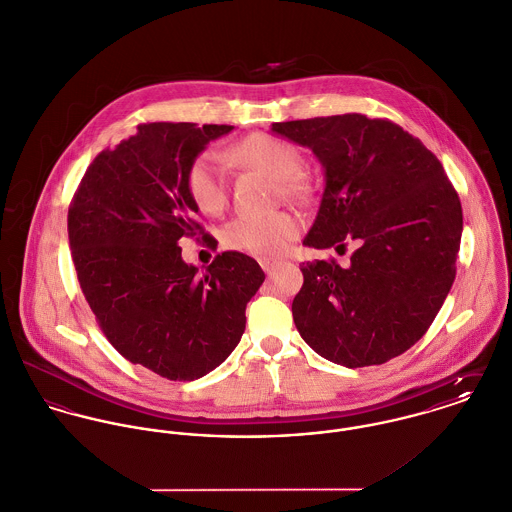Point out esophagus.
Segmentation results:
<instances>
[{"label": "esophagus", "mask_w": 512, "mask_h": 512, "mask_svg": "<svg viewBox=\"0 0 512 512\" xmlns=\"http://www.w3.org/2000/svg\"><path fill=\"white\" fill-rule=\"evenodd\" d=\"M259 263H261V267H263V271L267 273V275H271L283 261L281 259H273V257H261L259 259Z\"/></svg>", "instance_id": "esophagus-1"}]
</instances>
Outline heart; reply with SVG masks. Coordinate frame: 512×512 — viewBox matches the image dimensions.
Instances as JSON below:
<instances>
[{
  "instance_id": "b5f03b06",
  "label": "heart",
  "mask_w": 512,
  "mask_h": 512,
  "mask_svg": "<svg viewBox=\"0 0 512 512\" xmlns=\"http://www.w3.org/2000/svg\"><path fill=\"white\" fill-rule=\"evenodd\" d=\"M233 157L243 165L281 180L284 192L300 190V151L273 135L253 133L233 147ZM186 188L194 204L204 214H218L226 204V167L218 153H200L186 172ZM300 222L292 214H241L229 222L226 239L231 247L255 255H279L298 235Z\"/></svg>"
}]
</instances>
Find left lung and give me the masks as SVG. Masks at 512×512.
I'll return each instance as SVG.
<instances>
[{"instance_id":"8db88e82","label":"left lung","mask_w":512,"mask_h":512,"mask_svg":"<svg viewBox=\"0 0 512 512\" xmlns=\"http://www.w3.org/2000/svg\"><path fill=\"white\" fill-rule=\"evenodd\" d=\"M324 169V194L306 247L338 253L357 241L349 267L308 261L292 300L302 340L343 367L381 365L420 340L455 279L463 216L442 163L389 119L343 114L273 123Z\"/></svg>"}]
</instances>
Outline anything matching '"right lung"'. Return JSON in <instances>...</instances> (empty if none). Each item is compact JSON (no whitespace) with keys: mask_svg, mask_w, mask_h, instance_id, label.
I'll use <instances>...</instances> for the list:
<instances>
[{"mask_svg":"<svg viewBox=\"0 0 512 512\" xmlns=\"http://www.w3.org/2000/svg\"><path fill=\"white\" fill-rule=\"evenodd\" d=\"M231 129L143 123L94 159L68 210L72 261L102 332L127 361L171 381L200 379L228 359L265 281L243 253L226 251L200 273L178 247L202 233L186 172Z\"/></svg>","mask_w":512,"mask_h":512,"instance_id":"1","label":"right lung"}]
</instances>
